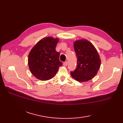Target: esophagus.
<instances>
[{"mask_svg": "<svg viewBox=\"0 0 123 123\" xmlns=\"http://www.w3.org/2000/svg\"><path fill=\"white\" fill-rule=\"evenodd\" d=\"M63 65L64 66H67L68 65V62L67 61L65 62H64L63 63Z\"/></svg>", "mask_w": 123, "mask_h": 123, "instance_id": "34e87169", "label": "esophagus"}]
</instances>
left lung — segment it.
<instances>
[{"mask_svg": "<svg viewBox=\"0 0 123 123\" xmlns=\"http://www.w3.org/2000/svg\"><path fill=\"white\" fill-rule=\"evenodd\" d=\"M74 49L77 58V66L71 72L77 81H86L92 79L100 68L101 60L95 46L86 39L75 41Z\"/></svg>", "mask_w": 123, "mask_h": 123, "instance_id": "obj_1", "label": "left lung"}]
</instances>
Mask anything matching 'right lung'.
Masks as SVG:
<instances>
[{
  "instance_id": "add662e5",
  "label": "right lung",
  "mask_w": 123,
  "mask_h": 123,
  "mask_svg": "<svg viewBox=\"0 0 123 123\" xmlns=\"http://www.w3.org/2000/svg\"><path fill=\"white\" fill-rule=\"evenodd\" d=\"M57 38L44 37L40 40L28 55L29 68L32 74L42 80L55 77L59 67L62 65L60 61V52L55 50Z\"/></svg>"
}]
</instances>
